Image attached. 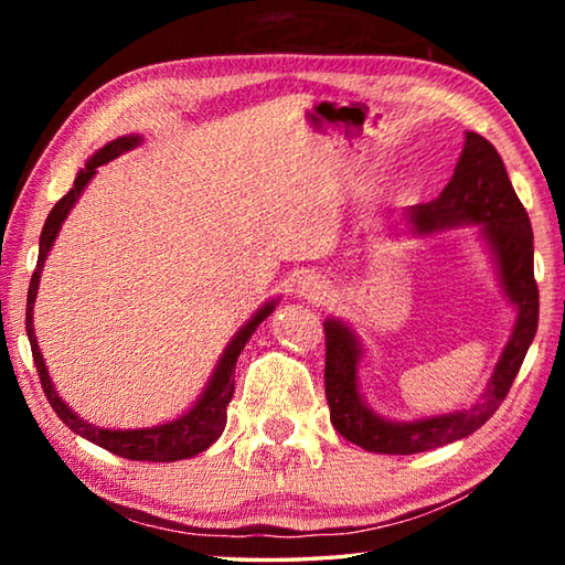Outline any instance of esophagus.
<instances>
[{
	"label": "esophagus",
	"instance_id": "1",
	"mask_svg": "<svg viewBox=\"0 0 565 565\" xmlns=\"http://www.w3.org/2000/svg\"><path fill=\"white\" fill-rule=\"evenodd\" d=\"M299 294L311 301H319L327 296V284H323L319 276H303V279L299 281Z\"/></svg>",
	"mask_w": 565,
	"mask_h": 565
}]
</instances>
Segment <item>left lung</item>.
Wrapping results in <instances>:
<instances>
[{"label": "left lung", "instance_id": "obj_1", "mask_svg": "<svg viewBox=\"0 0 565 565\" xmlns=\"http://www.w3.org/2000/svg\"><path fill=\"white\" fill-rule=\"evenodd\" d=\"M406 216L418 234L456 224H481L499 259L503 289L519 306V321L493 371L489 388L476 406L418 420H388L363 404L356 384L359 341L341 321H323V333H327L323 384H327L333 428L347 441L366 451L394 456L431 451V448L478 431L509 396L525 351L539 329V284L533 276L531 218L515 196L501 154L489 139L468 131L463 154L441 196L428 204L411 206Z\"/></svg>", "mask_w": 565, "mask_h": 565}]
</instances>
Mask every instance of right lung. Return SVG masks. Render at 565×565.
<instances>
[{"instance_id": "right-lung-1", "label": "right lung", "mask_w": 565, "mask_h": 565, "mask_svg": "<svg viewBox=\"0 0 565 565\" xmlns=\"http://www.w3.org/2000/svg\"><path fill=\"white\" fill-rule=\"evenodd\" d=\"M137 145H139V137H121V139L109 141L104 149H99L97 154L87 161V167L76 174L74 186L66 191L60 202L54 204L50 216H46L42 236H40V259H36V269L32 274L30 291H26V337H30L34 366H36V374H40L44 396L50 398V404L56 411V416H60L74 434L84 436L87 441L107 448V451L117 454L121 458H131V461L169 463V461H179V458H191V456L206 451V448L212 446L218 436H222L224 426H226V406L234 396V369H236L238 353H242V349L246 347V341L252 339L256 327H259V323L274 311L276 303L274 301L266 303L264 309L256 311V317L236 333L234 341L226 347L222 361H218L214 376H212V381H209L204 396L199 398V404L191 408L189 414H184L177 420H171V424L154 426V428H137V431H109V428H97V426L87 424V420H82L79 416L72 414V408L66 406L60 396H56L50 374H46L40 347H36L34 323H32L34 296H36V289H40L42 266H44L46 254H50L56 234H60V226L64 224L66 214H70V209L74 206L76 199H79L82 189L89 184V179L94 174H97V167L107 164V161H111V159H117L119 154H124V151H129Z\"/></svg>"}]
</instances>
